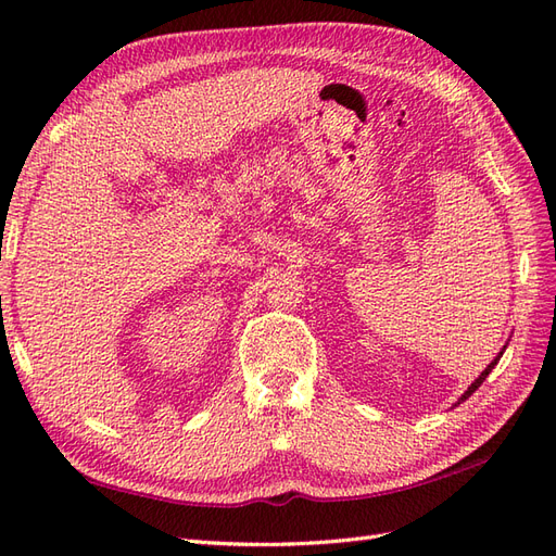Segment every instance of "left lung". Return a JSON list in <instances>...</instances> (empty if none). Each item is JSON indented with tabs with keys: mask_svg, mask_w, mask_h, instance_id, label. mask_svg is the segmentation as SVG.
Listing matches in <instances>:
<instances>
[{
	"mask_svg": "<svg viewBox=\"0 0 556 556\" xmlns=\"http://www.w3.org/2000/svg\"><path fill=\"white\" fill-rule=\"evenodd\" d=\"M501 355H503V352H501ZM501 355H498V357H496V359H494V362H492V364H490V366H486V368H484V371H482V374H480V378H478V380H476V382H473V384H470V387H468V390H466V392H464V396H462V401H464V399H468V396H470V394H473V392H476V390H478V387H480V384H482V382H484V378H486V376H490V374H492V368H494V366H496V362H498V359H501Z\"/></svg>",
	"mask_w": 556,
	"mask_h": 556,
	"instance_id": "1",
	"label": "left lung"
}]
</instances>
